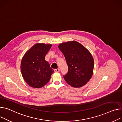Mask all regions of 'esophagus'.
Wrapping results in <instances>:
<instances>
[{
    "mask_svg": "<svg viewBox=\"0 0 122 122\" xmlns=\"http://www.w3.org/2000/svg\"><path fill=\"white\" fill-rule=\"evenodd\" d=\"M54 71L55 72H59L60 71L59 69H54Z\"/></svg>",
    "mask_w": 122,
    "mask_h": 122,
    "instance_id": "esophagus-1",
    "label": "esophagus"
}]
</instances>
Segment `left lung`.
I'll list each match as a JSON object with an SVG mask.
<instances>
[{
	"instance_id": "obj_1",
	"label": "left lung",
	"mask_w": 122,
	"mask_h": 122,
	"mask_svg": "<svg viewBox=\"0 0 122 122\" xmlns=\"http://www.w3.org/2000/svg\"><path fill=\"white\" fill-rule=\"evenodd\" d=\"M68 66L65 80L74 87H80L90 81L93 75L94 60L92 54L80 43L71 41L59 44Z\"/></svg>"
}]
</instances>
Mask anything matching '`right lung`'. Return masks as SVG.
<instances>
[{
    "label": "right lung",
    "instance_id": "right-lung-1",
    "mask_svg": "<svg viewBox=\"0 0 122 122\" xmlns=\"http://www.w3.org/2000/svg\"><path fill=\"white\" fill-rule=\"evenodd\" d=\"M51 44L36 43L26 51L22 59L20 69L27 84L34 88H41L50 81L54 72L45 60Z\"/></svg>",
    "mask_w": 122,
    "mask_h": 122
}]
</instances>
